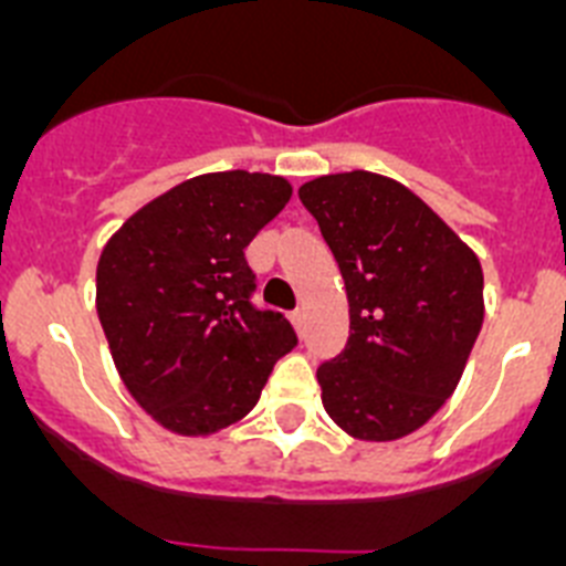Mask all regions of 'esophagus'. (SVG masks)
<instances>
[{
  "label": "esophagus",
  "mask_w": 566,
  "mask_h": 566,
  "mask_svg": "<svg viewBox=\"0 0 566 566\" xmlns=\"http://www.w3.org/2000/svg\"><path fill=\"white\" fill-rule=\"evenodd\" d=\"M303 319H306V312H303V308H294V312H292V323L300 328V332H303Z\"/></svg>",
  "instance_id": "34e87169"
}]
</instances>
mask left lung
Instances as JSON below:
<instances>
[{"label":"left lung","instance_id":"8db88e82","mask_svg":"<svg viewBox=\"0 0 566 566\" xmlns=\"http://www.w3.org/2000/svg\"><path fill=\"white\" fill-rule=\"evenodd\" d=\"M300 201L337 260L352 314L345 348L317 368L328 417L354 439L408 437L451 397L482 332L476 254L382 175L314 178Z\"/></svg>","mask_w":566,"mask_h":566}]
</instances>
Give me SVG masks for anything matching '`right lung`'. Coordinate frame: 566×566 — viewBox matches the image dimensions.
Wrapping results in <instances>:
<instances>
[{
    "instance_id": "obj_1",
    "label": "right lung",
    "mask_w": 566,
    "mask_h": 566,
    "mask_svg": "<svg viewBox=\"0 0 566 566\" xmlns=\"http://www.w3.org/2000/svg\"><path fill=\"white\" fill-rule=\"evenodd\" d=\"M289 198L274 175H198L138 209L104 247L96 306L115 368L169 431L198 437L247 417L297 345L286 314L254 303L247 260Z\"/></svg>"
}]
</instances>
